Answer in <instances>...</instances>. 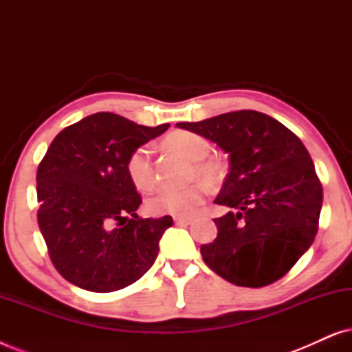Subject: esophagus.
I'll use <instances>...</instances> for the list:
<instances>
[{"mask_svg": "<svg viewBox=\"0 0 352 352\" xmlns=\"http://www.w3.org/2000/svg\"><path fill=\"white\" fill-rule=\"evenodd\" d=\"M192 218H186V216H175V223L177 224V226H189V224H192Z\"/></svg>", "mask_w": 352, "mask_h": 352, "instance_id": "esophagus-1", "label": "esophagus"}]
</instances>
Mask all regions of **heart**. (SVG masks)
I'll return each instance as SVG.
<instances>
[{"label":"heart","instance_id":"obj_1","mask_svg":"<svg viewBox=\"0 0 352 352\" xmlns=\"http://www.w3.org/2000/svg\"><path fill=\"white\" fill-rule=\"evenodd\" d=\"M168 146L176 148L182 155L192 162H201L208 157L210 144L205 138L195 133L179 131L171 134L166 139ZM126 171L133 184L141 190H147L153 186L155 175L152 166V152L148 146H141L131 152L126 160ZM195 175L204 179L213 176V168L206 163H197ZM206 189L201 184H192L187 187H160L148 197L146 208L148 213L163 216H190L204 204Z\"/></svg>","mask_w":352,"mask_h":352}]
</instances>
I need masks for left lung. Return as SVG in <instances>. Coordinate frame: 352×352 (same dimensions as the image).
I'll return each instance as SVG.
<instances>
[{"mask_svg": "<svg viewBox=\"0 0 352 352\" xmlns=\"http://www.w3.org/2000/svg\"><path fill=\"white\" fill-rule=\"evenodd\" d=\"M177 128L214 142L229 155L214 204L218 237L201 245L204 261L239 287H264L285 276L314 242L322 186L302 142L276 118L239 110Z\"/></svg>", "mask_w": 352, "mask_h": 352, "instance_id": "1", "label": "left lung"}]
</instances>
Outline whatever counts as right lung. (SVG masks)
<instances>
[{
    "label": "right lung",
    "instance_id": "right-lung-1",
    "mask_svg": "<svg viewBox=\"0 0 352 352\" xmlns=\"http://www.w3.org/2000/svg\"><path fill=\"white\" fill-rule=\"evenodd\" d=\"M168 128L170 123L151 128L99 112L62 129L51 142L36 173L38 224L52 263L70 283L115 292L152 267L173 218H139L142 200L126 160Z\"/></svg>",
    "mask_w": 352,
    "mask_h": 352
}]
</instances>
